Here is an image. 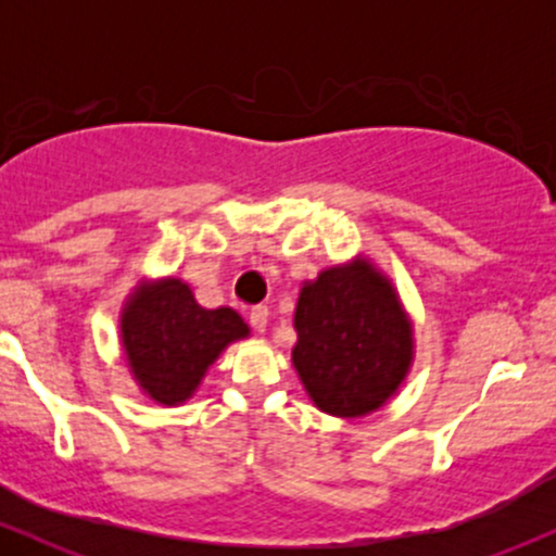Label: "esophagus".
<instances>
[{
    "label": "esophagus",
    "instance_id": "34e87169",
    "mask_svg": "<svg viewBox=\"0 0 556 556\" xmlns=\"http://www.w3.org/2000/svg\"><path fill=\"white\" fill-rule=\"evenodd\" d=\"M248 318H251V327L256 331H264L266 324H269V308L266 305H253L251 314H248Z\"/></svg>",
    "mask_w": 556,
    "mask_h": 556
}]
</instances>
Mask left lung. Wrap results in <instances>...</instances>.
<instances>
[{
  "mask_svg": "<svg viewBox=\"0 0 556 556\" xmlns=\"http://www.w3.org/2000/svg\"><path fill=\"white\" fill-rule=\"evenodd\" d=\"M292 348L305 392L329 416L355 418L397 392L413 329L392 285L368 261L331 266L300 290Z\"/></svg>",
  "mask_w": 556,
  "mask_h": 556,
  "instance_id": "obj_1",
  "label": "left lung"
}]
</instances>
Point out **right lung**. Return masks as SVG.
Returning <instances> with one entry per match:
<instances>
[{"label": "right lung", "instance_id": "obj_1", "mask_svg": "<svg viewBox=\"0 0 556 556\" xmlns=\"http://www.w3.org/2000/svg\"><path fill=\"white\" fill-rule=\"evenodd\" d=\"M248 337L232 308L206 311L180 279L143 287L123 311V344L138 384L162 405L185 402L229 342Z\"/></svg>", "mask_w": 556, "mask_h": 556}]
</instances>
